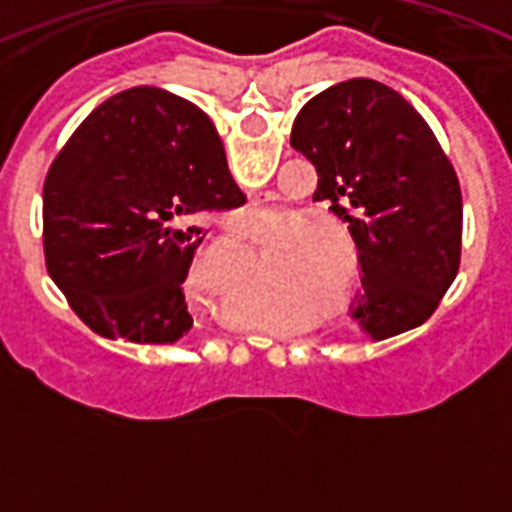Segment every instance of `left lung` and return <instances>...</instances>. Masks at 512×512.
Listing matches in <instances>:
<instances>
[{"mask_svg": "<svg viewBox=\"0 0 512 512\" xmlns=\"http://www.w3.org/2000/svg\"><path fill=\"white\" fill-rule=\"evenodd\" d=\"M289 143L359 248L356 323L374 341L425 323L461 259L459 182L428 122L387 84L348 79L302 107Z\"/></svg>", "mask_w": 512, "mask_h": 512, "instance_id": "left-lung-1", "label": "left lung"}]
</instances>
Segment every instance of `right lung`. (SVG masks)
<instances>
[{"instance_id":"1","label":"right lung","mask_w":512,"mask_h":512,"mask_svg":"<svg viewBox=\"0 0 512 512\" xmlns=\"http://www.w3.org/2000/svg\"><path fill=\"white\" fill-rule=\"evenodd\" d=\"M223 140L187 99L135 87L81 122L45 176V266L71 310L104 338L176 343L207 210H235Z\"/></svg>"}]
</instances>
